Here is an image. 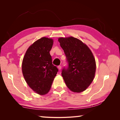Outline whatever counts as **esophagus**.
I'll return each mask as SVG.
<instances>
[{
  "label": "esophagus",
  "mask_w": 120,
  "mask_h": 120,
  "mask_svg": "<svg viewBox=\"0 0 120 120\" xmlns=\"http://www.w3.org/2000/svg\"><path fill=\"white\" fill-rule=\"evenodd\" d=\"M58 69L59 70H60L61 69V66H59L58 67Z\"/></svg>",
  "instance_id": "esophagus-1"
}]
</instances>
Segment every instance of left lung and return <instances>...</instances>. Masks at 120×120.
Returning <instances> with one entry per match:
<instances>
[{"label":"left lung","instance_id":"left-lung-1","mask_svg":"<svg viewBox=\"0 0 120 120\" xmlns=\"http://www.w3.org/2000/svg\"><path fill=\"white\" fill-rule=\"evenodd\" d=\"M58 41L69 64L68 69L62 71L67 86L74 93L84 92L94 80L96 72V61L92 52L86 44L72 36L59 38Z\"/></svg>","mask_w":120,"mask_h":120}]
</instances>
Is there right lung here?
<instances>
[{
    "instance_id": "add662e5",
    "label": "right lung",
    "mask_w": 120,
    "mask_h": 120,
    "mask_svg": "<svg viewBox=\"0 0 120 120\" xmlns=\"http://www.w3.org/2000/svg\"><path fill=\"white\" fill-rule=\"evenodd\" d=\"M53 40L41 38L29 46L24 56L22 70L26 83L40 95L48 93L58 69L52 64L50 51Z\"/></svg>"
}]
</instances>
